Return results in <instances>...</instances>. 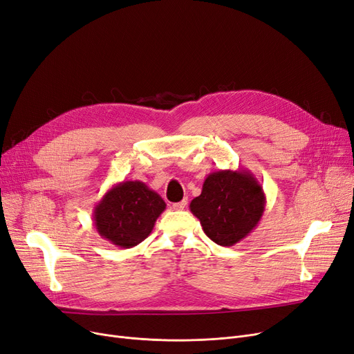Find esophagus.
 Listing matches in <instances>:
<instances>
[{"instance_id":"obj_1","label":"esophagus","mask_w":354,"mask_h":354,"mask_svg":"<svg viewBox=\"0 0 354 354\" xmlns=\"http://www.w3.org/2000/svg\"><path fill=\"white\" fill-rule=\"evenodd\" d=\"M186 205H187V199H183L181 202L173 203V209H174V211H181V209L186 208Z\"/></svg>"}]
</instances>
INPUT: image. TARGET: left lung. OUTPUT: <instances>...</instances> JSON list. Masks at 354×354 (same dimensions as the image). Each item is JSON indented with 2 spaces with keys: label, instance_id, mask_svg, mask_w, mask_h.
<instances>
[{
  "label": "left lung",
  "instance_id": "1",
  "mask_svg": "<svg viewBox=\"0 0 354 354\" xmlns=\"http://www.w3.org/2000/svg\"><path fill=\"white\" fill-rule=\"evenodd\" d=\"M266 198L250 169H218L205 178L202 193L190 202V211L212 241L234 246L259 224Z\"/></svg>",
  "mask_w": 354,
  "mask_h": 354
}]
</instances>
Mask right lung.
Masks as SVG:
<instances>
[{
  "mask_svg": "<svg viewBox=\"0 0 354 354\" xmlns=\"http://www.w3.org/2000/svg\"><path fill=\"white\" fill-rule=\"evenodd\" d=\"M165 202L143 181H121L109 189L93 208L98 234L121 249L138 246L148 237Z\"/></svg>",
  "mask_w": 354,
  "mask_h": 354,
  "instance_id": "1",
  "label": "right lung"
}]
</instances>
